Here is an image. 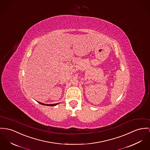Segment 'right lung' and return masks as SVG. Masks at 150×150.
Returning <instances> with one entry per match:
<instances>
[{
    "label": "right lung",
    "mask_w": 150,
    "mask_h": 150,
    "mask_svg": "<svg viewBox=\"0 0 150 150\" xmlns=\"http://www.w3.org/2000/svg\"><path fill=\"white\" fill-rule=\"evenodd\" d=\"M38 102L40 104H42V105H47V106H55V105H57V104L59 103H58L51 104H47L42 103H40V102Z\"/></svg>",
    "instance_id": "obj_1"
}]
</instances>
